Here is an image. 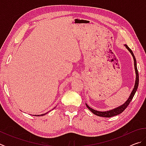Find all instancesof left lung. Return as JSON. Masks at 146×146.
Masks as SVG:
<instances>
[{
	"label": "left lung",
	"instance_id": "left-lung-1",
	"mask_svg": "<svg viewBox=\"0 0 146 146\" xmlns=\"http://www.w3.org/2000/svg\"><path fill=\"white\" fill-rule=\"evenodd\" d=\"M125 46V48L127 49V50L129 51L131 54V55L133 56V60H134V66H135V73H136V80H135V86L134 88L132 91V92L131 93L129 97L128 98V99L127 100L126 102H125L124 104H123L122 105H121L120 106H118V107L113 109L111 110H109V111H97L95 110L90 108L87 104L86 103V107H87L89 110H90L91 112H92L94 115H97L98 117H113V116H116L122 113L123 111H124L126 108L128 106V105L129 104V103L131 102V101L132 100L133 97H134L135 94L136 93V91L137 90L138 86V83H139V76H138V70H137V60H136L135 56L133 54V51L129 47L127 46V45L125 44L124 45Z\"/></svg>",
	"mask_w": 146,
	"mask_h": 146
}]
</instances>
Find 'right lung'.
Masks as SVG:
<instances>
[{"mask_svg": "<svg viewBox=\"0 0 146 146\" xmlns=\"http://www.w3.org/2000/svg\"><path fill=\"white\" fill-rule=\"evenodd\" d=\"M54 108H53V109H54ZM49 111H48V112H47V113H44V114H42V115H40V116H43V115H45L46 114H47V113H49ZM40 115H35V116H40Z\"/></svg>", "mask_w": 146, "mask_h": 146, "instance_id": "right-lung-1", "label": "right lung"}]
</instances>
